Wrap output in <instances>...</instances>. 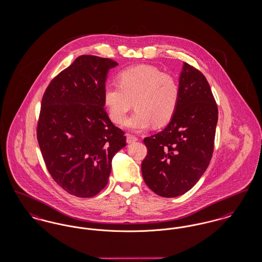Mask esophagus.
<instances>
[{"label":"esophagus","mask_w":262,"mask_h":262,"mask_svg":"<svg viewBox=\"0 0 262 262\" xmlns=\"http://www.w3.org/2000/svg\"><path fill=\"white\" fill-rule=\"evenodd\" d=\"M127 143L128 144H131V143H134L138 141V138L136 136H133V135H130V134H127V139H126Z\"/></svg>","instance_id":"34e87169"}]
</instances>
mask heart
<instances>
[{
    "instance_id": "obj_1",
    "label": "heart",
    "mask_w": 262,
    "mask_h": 262,
    "mask_svg": "<svg viewBox=\"0 0 262 262\" xmlns=\"http://www.w3.org/2000/svg\"><path fill=\"white\" fill-rule=\"evenodd\" d=\"M118 84L104 89L103 99L111 120L122 124L128 112L136 111L127 119L126 127L142 131L152 123L166 124L173 116L179 98V88L173 77L151 65H139L121 71Z\"/></svg>"
}]
</instances>
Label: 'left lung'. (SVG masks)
<instances>
[{"instance_id":"left-lung-1","label":"left lung","mask_w":262,"mask_h":262,"mask_svg":"<svg viewBox=\"0 0 262 262\" xmlns=\"http://www.w3.org/2000/svg\"><path fill=\"white\" fill-rule=\"evenodd\" d=\"M176 112L165 129L144 139L142 162L146 184L162 197L187 192L210 164L218 122V107L205 76L183 63Z\"/></svg>"}]
</instances>
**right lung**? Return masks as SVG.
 Here are the masks:
<instances>
[{
    "label": "right lung",
    "mask_w": 262,
    "mask_h": 262,
    "mask_svg": "<svg viewBox=\"0 0 262 262\" xmlns=\"http://www.w3.org/2000/svg\"><path fill=\"white\" fill-rule=\"evenodd\" d=\"M108 58L82 55L47 86L41 101L37 141L56 183L77 197L102 190L114 155L126 146L124 132L104 110Z\"/></svg>",
    "instance_id": "right-lung-1"
}]
</instances>
